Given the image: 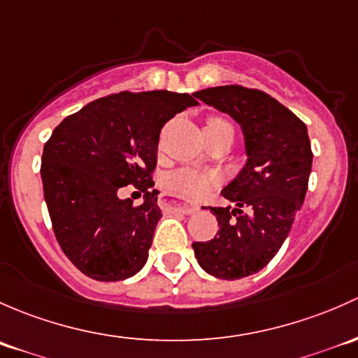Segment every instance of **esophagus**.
Segmentation results:
<instances>
[{
	"label": "esophagus",
	"mask_w": 358,
	"mask_h": 358,
	"mask_svg": "<svg viewBox=\"0 0 358 358\" xmlns=\"http://www.w3.org/2000/svg\"><path fill=\"white\" fill-rule=\"evenodd\" d=\"M160 203L164 208H169L172 210V212H182V213H194L198 210L196 205H186V203H178V201H172V200H167V198H162Z\"/></svg>",
	"instance_id": "obj_1"
}]
</instances>
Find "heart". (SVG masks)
<instances>
[{
	"label": "heart",
	"instance_id": "1",
	"mask_svg": "<svg viewBox=\"0 0 358 358\" xmlns=\"http://www.w3.org/2000/svg\"><path fill=\"white\" fill-rule=\"evenodd\" d=\"M219 122H226V120L219 119V117H212V119L206 120V125ZM217 182H219V179L212 172L191 171V169H180V171L171 172L164 179L165 189L174 194H179V196L189 198V200L203 198Z\"/></svg>",
	"mask_w": 358,
	"mask_h": 358
}]
</instances>
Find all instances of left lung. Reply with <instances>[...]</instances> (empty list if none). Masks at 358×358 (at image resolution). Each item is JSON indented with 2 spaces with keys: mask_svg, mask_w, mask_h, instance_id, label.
<instances>
[{
  "mask_svg": "<svg viewBox=\"0 0 358 358\" xmlns=\"http://www.w3.org/2000/svg\"><path fill=\"white\" fill-rule=\"evenodd\" d=\"M194 96L241 125L248 162L222 189L236 208L210 206L220 229L193 243L198 264L219 279L246 278L274 259L301 208L312 169L307 125L260 90L229 84Z\"/></svg>",
  "mask_w": 358,
  "mask_h": 358,
  "instance_id": "obj_1",
  "label": "left lung"
}]
</instances>
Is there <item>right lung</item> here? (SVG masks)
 <instances>
[{"label": "right lung", "mask_w": 358, "mask_h": 358, "mask_svg": "<svg viewBox=\"0 0 358 358\" xmlns=\"http://www.w3.org/2000/svg\"><path fill=\"white\" fill-rule=\"evenodd\" d=\"M194 96V94H193ZM172 91L108 94L55 127L43 150L41 179L51 226L69 260L87 278L120 281L141 271L162 212L153 186L160 131L198 105ZM147 193L136 207L118 189Z\"/></svg>", "instance_id": "obj_1"}]
</instances>
